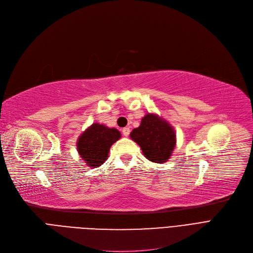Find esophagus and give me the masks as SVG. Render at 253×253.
Here are the masks:
<instances>
[{"label":"esophagus","mask_w":253,"mask_h":253,"mask_svg":"<svg viewBox=\"0 0 253 253\" xmlns=\"http://www.w3.org/2000/svg\"><path fill=\"white\" fill-rule=\"evenodd\" d=\"M122 132H123V135L124 136H128L129 133H130V129L128 127H125L122 129Z\"/></svg>","instance_id":"esophagus-1"}]
</instances>
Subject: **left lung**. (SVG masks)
I'll list each match as a JSON object with an SVG mask.
<instances>
[{
	"instance_id": "8db88e82",
	"label": "left lung",
	"mask_w": 253,
	"mask_h": 253,
	"mask_svg": "<svg viewBox=\"0 0 253 253\" xmlns=\"http://www.w3.org/2000/svg\"><path fill=\"white\" fill-rule=\"evenodd\" d=\"M130 137L142 151L144 157L154 163L167 162L176 144L175 131L165 119L156 114H147L140 125L131 131Z\"/></svg>"
}]
</instances>
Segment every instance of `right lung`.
Here are the masks:
<instances>
[{
  "label": "right lung",
  "instance_id": "add662e5",
  "mask_svg": "<svg viewBox=\"0 0 253 253\" xmlns=\"http://www.w3.org/2000/svg\"><path fill=\"white\" fill-rule=\"evenodd\" d=\"M120 137L118 129L94 123L79 136L77 150L89 167L96 168L106 161L112 144Z\"/></svg>",
  "mask_w": 253,
  "mask_h": 253
}]
</instances>
